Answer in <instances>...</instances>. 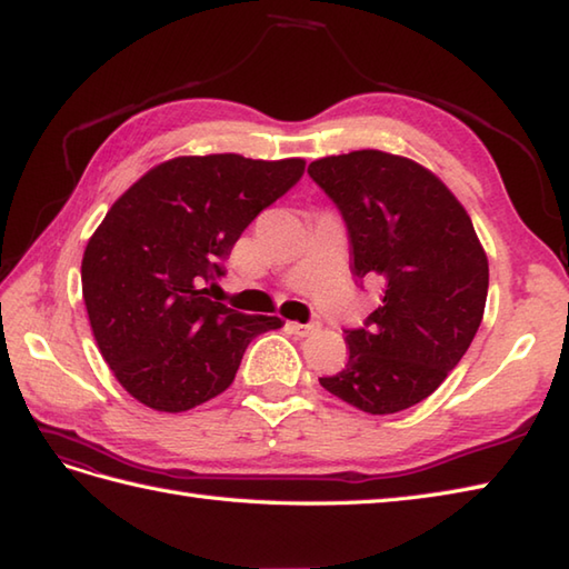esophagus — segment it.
<instances>
[{
    "label": "esophagus",
    "instance_id": "1",
    "mask_svg": "<svg viewBox=\"0 0 569 569\" xmlns=\"http://www.w3.org/2000/svg\"><path fill=\"white\" fill-rule=\"evenodd\" d=\"M288 330L296 332V336H300V338L313 336V332L320 330V320H310V322H288Z\"/></svg>",
    "mask_w": 569,
    "mask_h": 569
}]
</instances>
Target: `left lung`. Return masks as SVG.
Returning a JSON list of instances; mask_svg holds the SVG:
<instances>
[{
  "label": "left lung",
  "instance_id": "obj_1",
  "mask_svg": "<svg viewBox=\"0 0 569 569\" xmlns=\"http://www.w3.org/2000/svg\"><path fill=\"white\" fill-rule=\"evenodd\" d=\"M342 214L352 273L380 286L350 358L320 385L367 415L419 405L469 350L488 296V259L471 217L425 167L382 150L308 164Z\"/></svg>",
  "mask_w": 569,
  "mask_h": 569
}]
</instances>
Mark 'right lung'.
Segmentation results:
<instances>
[{
	"mask_svg": "<svg viewBox=\"0 0 569 569\" xmlns=\"http://www.w3.org/2000/svg\"><path fill=\"white\" fill-rule=\"evenodd\" d=\"M306 162L174 158L132 184L88 241L81 283L100 355L144 407L187 411L233 382L249 342L283 326L207 298L241 231Z\"/></svg>",
	"mask_w": 569,
	"mask_h": 569,
	"instance_id": "add662e5",
	"label": "right lung"
}]
</instances>
